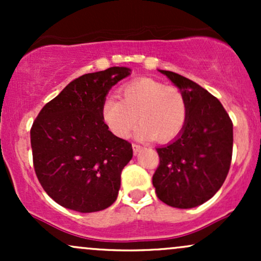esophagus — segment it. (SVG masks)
Instances as JSON below:
<instances>
[{
    "instance_id": "obj_1",
    "label": "esophagus",
    "mask_w": 261,
    "mask_h": 261,
    "mask_svg": "<svg viewBox=\"0 0 261 261\" xmlns=\"http://www.w3.org/2000/svg\"><path fill=\"white\" fill-rule=\"evenodd\" d=\"M133 149H134L135 153H139L141 149H142V146L137 145V143H133Z\"/></svg>"
}]
</instances>
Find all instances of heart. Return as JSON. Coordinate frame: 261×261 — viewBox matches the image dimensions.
<instances>
[{
    "label": "heart",
    "mask_w": 261,
    "mask_h": 261,
    "mask_svg": "<svg viewBox=\"0 0 261 261\" xmlns=\"http://www.w3.org/2000/svg\"><path fill=\"white\" fill-rule=\"evenodd\" d=\"M139 139L168 142L181 133L188 120L184 94L152 79L133 81L122 87L121 98L110 95L103 101L101 118L112 133L127 139L137 122Z\"/></svg>",
    "instance_id": "1"
}]
</instances>
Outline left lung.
<instances>
[{
    "label": "left lung",
    "instance_id": "1",
    "mask_svg": "<svg viewBox=\"0 0 261 261\" xmlns=\"http://www.w3.org/2000/svg\"><path fill=\"white\" fill-rule=\"evenodd\" d=\"M178 87L188 103L184 128L168 145L155 148L160 166L152 182L158 199L176 208L202 205L222 187L233 148V124L221 101L197 83L158 70Z\"/></svg>",
    "mask_w": 261,
    "mask_h": 261
}]
</instances>
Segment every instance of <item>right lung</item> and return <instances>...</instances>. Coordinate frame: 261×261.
Listing matches in <instances>:
<instances>
[{
  "instance_id": "obj_1",
  "label": "right lung",
  "mask_w": 261,
  "mask_h": 261,
  "mask_svg": "<svg viewBox=\"0 0 261 261\" xmlns=\"http://www.w3.org/2000/svg\"><path fill=\"white\" fill-rule=\"evenodd\" d=\"M131 74L128 67L86 73L62 89L33 122V163L54 201L73 211L109 207L120 189L133 146L115 136L101 118L110 88Z\"/></svg>"
}]
</instances>
